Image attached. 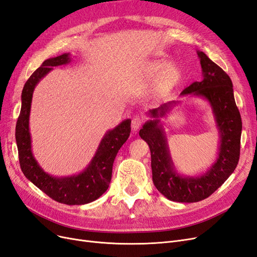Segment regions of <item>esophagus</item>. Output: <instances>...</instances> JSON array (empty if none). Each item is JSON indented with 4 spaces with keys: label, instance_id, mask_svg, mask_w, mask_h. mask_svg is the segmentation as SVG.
<instances>
[{
    "label": "esophagus",
    "instance_id": "obj_1",
    "mask_svg": "<svg viewBox=\"0 0 257 257\" xmlns=\"http://www.w3.org/2000/svg\"><path fill=\"white\" fill-rule=\"evenodd\" d=\"M143 122H144V120L141 119L139 116H136V117L133 118V120H132V130L134 132L138 131L139 127L141 126V124H143Z\"/></svg>",
    "mask_w": 257,
    "mask_h": 257
}]
</instances>
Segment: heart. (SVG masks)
I'll return each instance as SVG.
<instances>
[{"mask_svg": "<svg viewBox=\"0 0 257 257\" xmlns=\"http://www.w3.org/2000/svg\"><path fill=\"white\" fill-rule=\"evenodd\" d=\"M141 74L146 78H152L153 92L157 95L169 93L178 87L183 79L181 67L165 58H155L148 60L141 68Z\"/></svg>", "mask_w": 257, "mask_h": 257, "instance_id": "heart-1", "label": "heart"}]
</instances>
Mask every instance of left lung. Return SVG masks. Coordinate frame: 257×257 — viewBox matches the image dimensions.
I'll list each match as a JSON object with an SVG mask.
<instances>
[{"label":"left lung","instance_id":"obj_1","mask_svg":"<svg viewBox=\"0 0 257 257\" xmlns=\"http://www.w3.org/2000/svg\"><path fill=\"white\" fill-rule=\"evenodd\" d=\"M202 68V81L184 89V99L196 96L208 103L219 134L216 159L208 169L192 175L176 169L170 153L162 119L166 118L181 101H171L148 111V120L139 136L151 151L152 179L157 190L168 200L182 203L199 202L208 198L231 175L239 161L242 123L229 76L210 60L204 52L197 50Z\"/></svg>","mask_w":257,"mask_h":257}]
</instances>
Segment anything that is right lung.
Instances as JSON below:
<instances>
[{
    "instance_id": "1",
    "label": "right lung",
    "mask_w": 257,
    "mask_h": 257,
    "mask_svg": "<svg viewBox=\"0 0 257 257\" xmlns=\"http://www.w3.org/2000/svg\"><path fill=\"white\" fill-rule=\"evenodd\" d=\"M71 63L70 53L46 59L25 83L21 94V111L16 125V141L21 170L25 178L50 198L67 205H84L99 199L107 190L112 172V164L122 145L131 133V119L108 130L101 139L98 149L85 169L68 176L52 175L42 169L32 150L30 114L35 88L53 67Z\"/></svg>"
}]
</instances>
